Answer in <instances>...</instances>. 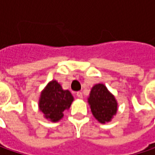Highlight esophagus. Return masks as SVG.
<instances>
[{"mask_svg": "<svg viewBox=\"0 0 155 155\" xmlns=\"http://www.w3.org/2000/svg\"><path fill=\"white\" fill-rule=\"evenodd\" d=\"M76 95H77V96H78V97H79V98H81H81L83 97V94H82L81 92H77V94H76Z\"/></svg>", "mask_w": 155, "mask_h": 155, "instance_id": "obj_1", "label": "esophagus"}]
</instances>
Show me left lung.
Returning <instances> with one entry per match:
<instances>
[{
    "label": "left lung",
    "mask_w": 155,
    "mask_h": 155,
    "mask_svg": "<svg viewBox=\"0 0 155 155\" xmlns=\"http://www.w3.org/2000/svg\"><path fill=\"white\" fill-rule=\"evenodd\" d=\"M87 102L94 117L100 123L111 121L118 110V103L114 94L102 83L95 84L90 91Z\"/></svg>",
    "instance_id": "left-lung-1"
}]
</instances>
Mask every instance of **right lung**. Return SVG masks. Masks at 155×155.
<instances>
[{
	"label": "right lung",
	"instance_id": "add662e5",
	"mask_svg": "<svg viewBox=\"0 0 155 155\" xmlns=\"http://www.w3.org/2000/svg\"><path fill=\"white\" fill-rule=\"evenodd\" d=\"M74 97L69 90H64L57 81L53 80L41 91L39 99V110L52 122L63 118V112L70 107Z\"/></svg>",
	"mask_w": 155,
	"mask_h": 155
}]
</instances>
